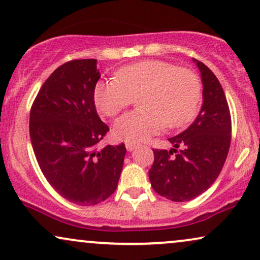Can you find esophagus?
Returning a JSON list of instances; mask_svg holds the SVG:
<instances>
[{
	"mask_svg": "<svg viewBox=\"0 0 260 260\" xmlns=\"http://www.w3.org/2000/svg\"><path fill=\"white\" fill-rule=\"evenodd\" d=\"M138 146L136 141H126V148L128 151H133Z\"/></svg>",
	"mask_w": 260,
	"mask_h": 260,
	"instance_id": "34e87169",
	"label": "esophagus"
}]
</instances>
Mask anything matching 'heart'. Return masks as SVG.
Returning <instances> with one entry per match:
<instances>
[{
  "label": "heart",
  "mask_w": 260,
  "mask_h": 260,
  "mask_svg": "<svg viewBox=\"0 0 260 260\" xmlns=\"http://www.w3.org/2000/svg\"><path fill=\"white\" fill-rule=\"evenodd\" d=\"M116 78L100 81L94 101L101 113L114 116L137 98L139 109L116 119L114 134L127 141H140L165 127H182L192 120L202 99V85L195 72L162 60H143L123 67Z\"/></svg>",
  "instance_id": "heart-1"
}]
</instances>
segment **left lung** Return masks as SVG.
Instances as JSON below:
<instances>
[{"mask_svg": "<svg viewBox=\"0 0 260 260\" xmlns=\"http://www.w3.org/2000/svg\"><path fill=\"white\" fill-rule=\"evenodd\" d=\"M192 60L202 79V107L184 132L169 138L170 151L153 150L154 161L148 170L154 191L175 202L193 200L210 188L231 145V114L222 86L209 68Z\"/></svg>", "mask_w": 260, "mask_h": 260, "instance_id": "8db88e82", "label": "left lung"}]
</instances>
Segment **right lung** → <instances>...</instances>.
Listing matches in <instances>:
<instances>
[{
    "label": "right lung",
    "instance_id": "add662e5",
    "mask_svg": "<svg viewBox=\"0 0 260 260\" xmlns=\"http://www.w3.org/2000/svg\"><path fill=\"white\" fill-rule=\"evenodd\" d=\"M96 59L68 61L52 72L30 109V143L47 182L64 199L94 206L115 191L124 144L96 150L109 127L94 101L101 77Z\"/></svg>",
    "mask_w": 260,
    "mask_h": 260
}]
</instances>
